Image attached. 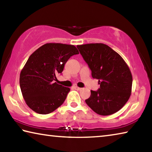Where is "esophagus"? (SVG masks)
<instances>
[{
  "label": "esophagus",
  "instance_id": "esophagus-1",
  "mask_svg": "<svg viewBox=\"0 0 152 152\" xmlns=\"http://www.w3.org/2000/svg\"><path fill=\"white\" fill-rule=\"evenodd\" d=\"M73 88L75 90H77V91H80V90L82 89L81 88H79V87H78V86H74Z\"/></svg>",
  "mask_w": 152,
  "mask_h": 152
}]
</instances>
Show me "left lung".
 Listing matches in <instances>:
<instances>
[{
    "label": "left lung",
    "mask_w": 152,
    "mask_h": 152,
    "mask_svg": "<svg viewBox=\"0 0 152 152\" xmlns=\"http://www.w3.org/2000/svg\"><path fill=\"white\" fill-rule=\"evenodd\" d=\"M88 64L93 78L99 80L100 88L91 91L85 100L97 114L110 115L119 110L132 93V75L130 69L119 53L103 43L77 45Z\"/></svg>",
    "instance_id": "obj_1"
}]
</instances>
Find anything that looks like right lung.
Masks as SVG:
<instances>
[{
    "instance_id": "add662e5",
    "label": "right lung",
    "mask_w": 152,
    "mask_h": 152,
    "mask_svg": "<svg viewBox=\"0 0 152 152\" xmlns=\"http://www.w3.org/2000/svg\"><path fill=\"white\" fill-rule=\"evenodd\" d=\"M73 45L45 43L29 56L20 74L19 84L25 102L31 109L46 115L58 109L70 89L53 81L71 56L78 54Z\"/></svg>"
}]
</instances>
